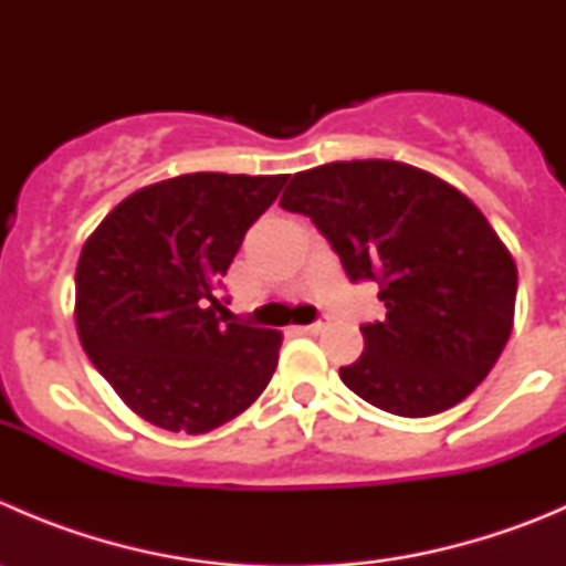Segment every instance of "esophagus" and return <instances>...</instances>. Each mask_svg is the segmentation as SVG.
Segmentation results:
<instances>
[{
    "label": "esophagus",
    "instance_id": "1",
    "mask_svg": "<svg viewBox=\"0 0 566 566\" xmlns=\"http://www.w3.org/2000/svg\"><path fill=\"white\" fill-rule=\"evenodd\" d=\"M325 328V319H315V323H310V325H304V334H319V331Z\"/></svg>",
    "mask_w": 566,
    "mask_h": 566
}]
</instances>
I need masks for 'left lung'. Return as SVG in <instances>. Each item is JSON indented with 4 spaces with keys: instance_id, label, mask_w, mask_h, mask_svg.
Segmentation results:
<instances>
[{
    "instance_id": "obj_1",
    "label": "left lung",
    "mask_w": 566,
    "mask_h": 566,
    "mask_svg": "<svg viewBox=\"0 0 566 566\" xmlns=\"http://www.w3.org/2000/svg\"><path fill=\"white\" fill-rule=\"evenodd\" d=\"M282 205L328 238L353 282H378L380 323L342 384L394 416L462 402L499 361L515 323L517 268L482 210L441 177L399 161L306 169Z\"/></svg>"
}]
</instances>
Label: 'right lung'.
I'll return each instance as SVG.
<instances>
[{
    "label": "right lung",
    "instance_id": "1",
    "mask_svg": "<svg viewBox=\"0 0 566 566\" xmlns=\"http://www.w3.org/2000/svg\"><path fill=\"white\" fill-rule=\"evenodd\" d=\"M290 175L193 172L125 197L76 265V331L125 405L169 432H210L271 380L282 331L227 323L221 276Z\"/></svg>",
    "mask_w": 566,
    "mask_h": 566
}]
</instances>
